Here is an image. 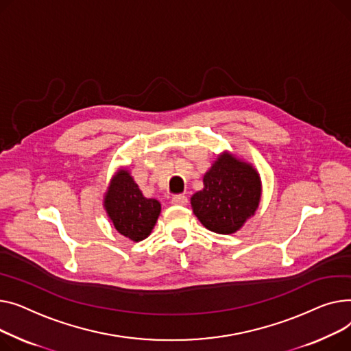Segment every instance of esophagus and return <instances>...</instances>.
<instances>
[{
	"instance_id": "34e87169",
	"label": "esophagus",
	"mask_w": 351,
	"mask_h": 351,
	"mask_svg": "<svg viewBox=\"0 0 351 351\" xmlns=\"http://www.w3.org/2000/svg\"><path fill=\"white\" fill-rule=\"evenodd\" d=\"M171 202H173L174 205H185V204L189 202V198L185 197L184 194H176V195H173Z\"/></svg>"
}]
</instances>
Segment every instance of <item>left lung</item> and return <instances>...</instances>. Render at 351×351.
<instances>
[{
	"label": "left lung",
	"instance_id": "8db88e82",
	"mask_svg": "<svg viewBox=\"0 0 351 351\" xmlns=\"http://www.w3.org/2000/svg\"><path fill=\"white\" fill-rule=\"evenodd\" d=\"M261 180L255 169L222 154L204 176V189L191 197L195 217L217 234H234L256 211Z\"/></svg>",
	"mask_w": 351,
	"mask_h": 351
}]
</instances>
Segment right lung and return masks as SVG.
I'll return each mask as SVG.
<instances>
[{"instance_id":"1","label":"right lung","mask_w":351,"mask_h":351,"mask_svg":"<svg viewBox=\"0 0 351 351\" xmlns=\"http://www.w3.org/2000/svg\"><path fill=\"white\" fill-rule=\"evenodd\" d=\"M105 207L117 232L134 242L150 235L161 211L157 199L143 197L128 170H120L113 177Z\"/></svg>"}]
</instances>
